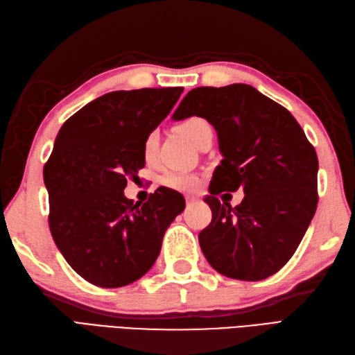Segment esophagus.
I'll return each mask as SVG.
<instances>
[{
	"mask_svg": "<svg viewBox=\"0 0 355 355\" xmlns=\"http://www.w3.org/2000/svg\"><path fill=\"white\" fill-rule=\"evenodd\" d=\"M198 200H197V198L196 197H193V196H188L187 197V205L188 206H191V205H194V203H197Z\"/></svg>",
	"mask_w": 355,
	"mask_h": 355,
	"instance_id": "34e87169",
	"label": "esophagus"
}]
</instances>
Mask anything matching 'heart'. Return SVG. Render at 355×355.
<instances>
[{
  "mask_svg": "<svg viewBox=\"0 0 355 355\" xmlns=\"http://www.w3.org/2000/svg\"><path fill=\"white\" fill-rule=\"evenodd\" d=\"M179 129L189 141L193 144L200 143L202 138L207 134H212V128L206 119L193 116L187 117L185 120L179 123ZM159 143V134L157 131H152L144 138L143 143V155L146 161H152L155 153H157ZM162 184L167 188L176 189V191H193V189L198 184V178L194 175H189V173L182 171H168L167 175H164Z\"/></svg>",
  "mask_w": 355,
  "mask_h": 355,
  "instance_id": "heart-1",
  "label": "heart"
}]
</instances>
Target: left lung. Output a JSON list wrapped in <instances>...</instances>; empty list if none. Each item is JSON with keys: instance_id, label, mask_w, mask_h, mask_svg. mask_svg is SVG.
<instances>
[{"instance_id": "left-lung-1", "label": "left lung", "mask_w": 355, "mask_h": 355, "mask_svg": "<svg viewBox=\"0 0 355 355\" xmlns=\"http://www.w3.org/2000/svg\"><path fill=\"white\" fill-rule=\"evenodd\" d=\"M198 116L218 135L223 155L205 202L212 221L198 235L215 271L257 282L277 272L295 253L318 205V157L291 112L248 84L197 87L173 120ZM245 189L238 207L223 191Z\"/></svg>"}]
</instances>
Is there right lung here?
<instances>
[{
    "label": "right lung",
    "mask_w": 355,
    "mask_h": 355,
    "mask_svg": "<svg viewBox=\"0 0 355 355\" xmlns=\"http://www.w3.org/2000/svg\"><path fill=\"white\" fill-rule=\"evenodd\" d=\"M182 87L103 94L63 123L43 167L49 230L66 262L99 288H122L148 272L185 198L161 187L143 205L125 197L144 167L143 143Z\"/></svg>",
    "instance_id": "add662e5"
}]
</instances>
